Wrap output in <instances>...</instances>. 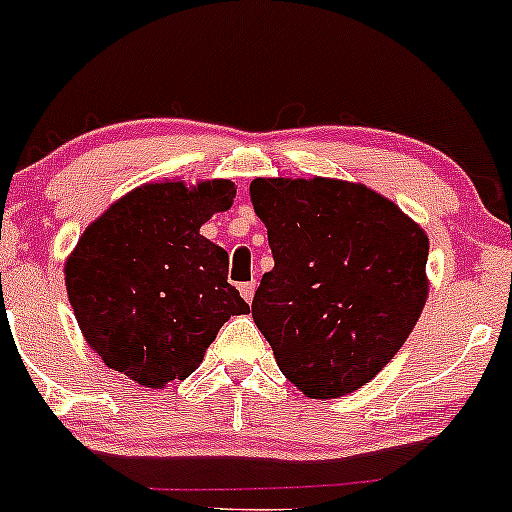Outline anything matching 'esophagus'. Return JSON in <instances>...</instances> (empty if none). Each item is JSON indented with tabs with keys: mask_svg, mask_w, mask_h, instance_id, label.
Segmentation results:
<instances>
[{
	"mask_svg": "<svg viewBox=\"0 0 512 512\" xmlns=\"http://www.w3.org/2000/svg\"><path fill=\"white\" fill-rule=\"evenodd\" d=\"M240 289V296H243V299L250 303L252 301V296H255V282H245V284H240L238 286Z\"/></svg>",
	"mask_w": 512,
	"mask_h": 512,
	"instance_id": "esophagus-1",
	"label": "esophagus"
}]
</instances>
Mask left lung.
Masks as SVG:
<instances>
[{
	"label": "left lung",
	"instance_id": "8db88e82",
	"mask_svg": "<svg viewBox=\"0 0 512 512\" xmlns=\"http://www.w3.org/2000/svg\"><path fill=\"white\" fill-rule=\"evenodd\" d=\"M250 201L274 255L252 318L279 369L308 398L362 389L423 313L428 235L391 199L345 179L257 177Z\"/></svg>",
	"mask_w": 512,
	"mask_h": 512
}]
</instances>
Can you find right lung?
<instances>
[{"label": "right lung", "mask_w": 512, "mask_h": 512, "mask_svg": "<svg viewBox=\"0 0 512 512\" xmlns=\"http://www.w3.org/2000/svg\"><path fill=\"white\" fill-rule=\"evenodd\" d=\"M230 179L136 187L89 223L65 262L67 299L109 369L165 389L199 369L230 316L250 313L228 284V252L201 226L233 206Z\"/></svg>", "instance_id": "right-lung-1"}]
</instances>
